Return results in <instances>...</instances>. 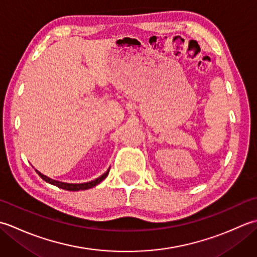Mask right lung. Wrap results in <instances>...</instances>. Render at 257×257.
I'll return each instance as SVG.
<instances>
[{"label":"right lung","instance_id":"add662e5","mask_svg":"<svg viewBox=\"0 0 257 257\" xmlns=\"http://www.w3.org/2000/svg\"><path fill=\"white\" fill-rule=\"evenodd\" d=\"M109 170H110V168L108 169V170L102 174V176H100L99 178H97L95 180H92V181L90 182H86V183H65V182H59V181H56V180H53L51 178H48L46 176H44V174H42L41 172H37L38 176H40L44 181H46L47 183H51L53 185H56V187L61 188V189H64V190H67V191H79V190H87V189H90L92 187H95V185H97L98 183H100L103 179H105L108 173H109Z\"/></svg>","mask_w":257,"mask_h":257}]
</instances>
